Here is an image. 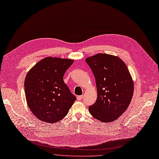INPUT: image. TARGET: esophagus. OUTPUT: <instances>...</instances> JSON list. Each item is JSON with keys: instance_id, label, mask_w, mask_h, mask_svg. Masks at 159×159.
I'll return each instance as SVG.
<instances>
[{"instance_id": "esophagus-1", "label": "esophagus", "mask_w": 159, "mask_h": 159, "mask_svg": "<svg viewBox=\"0 0 159 159\" xmlns=\"http://www.w3.org/2000/svg\"><path fill=\"white\" fill-rule=\"evenodd\" d=\"M82 97H83V96H82V95L77 96V99H78V101H81V100L82 99Z\"/></svg>"}]
</instances>
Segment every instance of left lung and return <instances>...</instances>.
Listing matches in <instances>:
<instances>
[{
    "label": "left lung",
    "mask_w": 159,
    "mask_h": 159,
    "mask_svg": "<svg viewBox=\"0 0 159 159\" xmlns=\"http://www.w3.org/2000/svg\"><path fill=\"white\" fill-rule=\"evenodd\" d=\"M92 70L97 89L96 102L89 106L94 118L104 122L117 119L129 106L133 82L125 63L119 57L98 53L86 59Z\"/></svg>",
    "instance_id": "1"
}]
</instances>
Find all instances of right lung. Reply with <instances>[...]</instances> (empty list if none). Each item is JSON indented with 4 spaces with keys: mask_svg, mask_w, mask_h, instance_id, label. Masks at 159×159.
Instances as JSON below:
<instances>
[{
    "mask_svg": "<svg viewBox=\"0 0 159 159\" xmlns=\"http://www.w3.org/2000/svg\"><path fill=\"white\" fill-rule=\"evenodd\" d=\"M73 60L46 57L28 71L24 91L30 110L39 120L55 123L68 114L76 101L64 80Z\"/></svg>",
    "mask_w": 159,
    "mask_h": 159,
    "instance_id": "add662e5",
    "label": "right lung"
}]
</instances>
